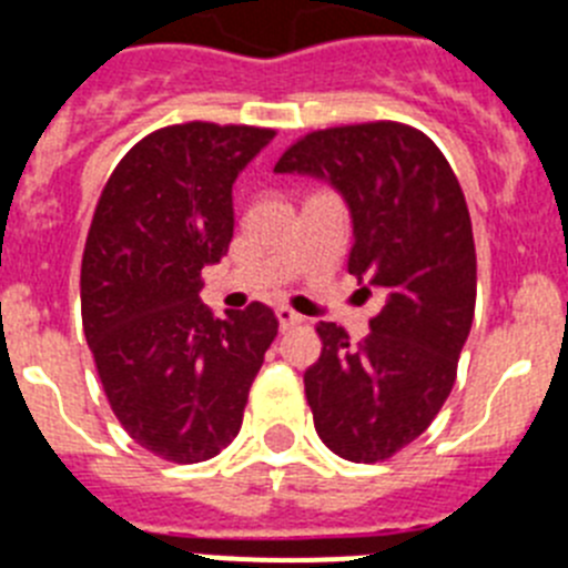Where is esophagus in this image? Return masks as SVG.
Wrapping results in <instances>:
<instances>
[{"instance_id": "34e87169", "label": "esophagus", "mask_w": 568, "mask_h": 568, "mask_svg": "<svg viewBox=\"0 0 568 568\" xmlns=\"http://www.w3.org/2000/svg\"><path fill=\"white\" fill-rule=\"evenodd\" d=\"M275 315H278V324H281V329H290V327H295V324H301V315L295 313V310H290V307H278L275 310Z\"/></svg>"}]
</instances>
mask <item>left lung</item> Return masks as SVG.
<instances>
[{
    "label": "left lung",
    "mask_w": 568,
    "mask_h": 568,
    "mask_svg": "<svg viewBox=\"0 0 568 568\" xmlns=\"http://www.w3.org/2000/svg\"><path fill=\"white\" fill-rule=\"evenodd\" d=\"M275 173L313 175L353 219L349 273L381 290L373 333L349 344L321 321V355L304 389L315 433L355 464L393 458L440 413L475 315V241L464 190L433 139L398 122L307 133Z\"/></svg>",
    "instance_id": "obj_1"
}]
</instances>
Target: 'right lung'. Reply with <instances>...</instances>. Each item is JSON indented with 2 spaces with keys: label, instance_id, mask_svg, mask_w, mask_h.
Masks as SVG:
<instances>
[{
  "label": "right lung",
  "instance_id": "1",
  "mask_svg": "<svg viewBox=\"0 0 568 568\" xmlns=\"http://www.w3.org/2000/svg\"><path fill=\"white\" fill-rule=\"evenodd\" d=\"M275 130L187 122L144 135L102 190L82 255V324L135 444L199 464L239 435L278 335L267 304L215 315L202 270L233 239V182Z\"/></svg>",
  "mask_w": 568,
  "mask_h": 568
}]
</instances>
